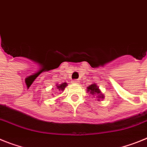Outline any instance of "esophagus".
<instances>
[{
    "label": "esophagus",
    "instance_id": "esophagus-1",
    "mask_svg": "<svg viewBox=\"0 0 147 147\" xmlns=\"http://www.w3.org/2000/svg\"><path fill=\"white\" fill-rule=\"evenodd\" d=\"M79 82H80V81H79L78 80H73V82H74V83H75V84H78V83H79Z\"/></svg>",
    "mask_w": 147,
    "mask_h": 147
}]
</instances>
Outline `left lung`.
<instances>
[{
	"label": "left lung",
	"instance_id": "left-lung-1",
	"mask_svg": "<svg viewBox=\"0 0 147 147\" xmlns=\"http://www.w3.org/2000/svg\"><path fill=\"white\" fill-rule=\"evenodd\" d=\"M87 91L90 93L92 95H96V97L98 98V100L100 101V99H103L104 95L102 94V93L99 89L98 86H96V84H91V86H89L87 88Z\"/></svg>",
	"mask_w": 147,
	"mask_h": 147
}]
</instances>
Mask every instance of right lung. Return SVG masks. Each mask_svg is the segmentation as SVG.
<instances>
[{
  "instance_id": "right-lung-1",
  "label": "right lung",
  "mask_w": 147,
  "mask_h": 147,
  "mask_svg": "<svg viewBox=\"0 0 147 147\" xmlns=\"http://www.w3.org/2000/svg\"><path fill=\"white\" fill-rule=\"evenodd\" d=\"M67 86V82H63V83L60 84L59 86L56 85V87H57V89H59V91H64L65 88V87Z\"/></svg>"
}]
</instances>
